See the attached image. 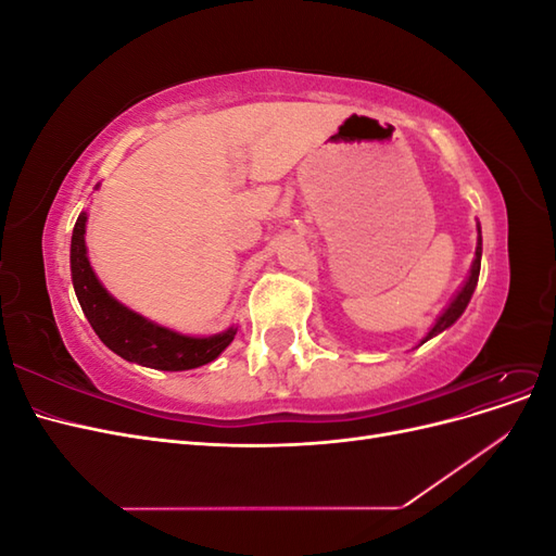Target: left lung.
<instances>
[{
    "label": "left lung",
    "mask_w": 556,
    "mask_h": 556,
    "mask_svg": "<svg viewBox=\"0 0 556 556\" xmlns=\"http://www.w3.org/2000/svg\"><path fill=\"white\" fill-rule=\"evenodd\" d=\"M480 260H482V233H480V225H478V245H476V257H473V264H470V271H468V276H466L464 285L459 288V292L452 296V301H450V304L445 306V311H443L439 317H435L433 327L427 331L425 339L419 341V345L427 343L429 339H433V336L443 333L445 329H450V327H452L454 323H457V319L462 317V313H464V311H466V306H468L470 296H473V292H476L478 276H480Z\"/></svg>",
    "instance_id": "obj_1"
}]
</instances>
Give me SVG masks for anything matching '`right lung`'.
Returning <instances> with one entry per match:
<instances>
[{
    "instance_id": "1",
    "label": "right lung",
    "mask_w": 556,
    "mask_h": 556,
    "mask_svg": "<svg viewBox=\"0 0 556 556\" xmlns=\"http://www.w3.org/2000/svg\"><path fill=\"white\" fill-rule=\"evenodd\" d=\"M88 213L83 211L72 233V282L78 304L102 343L123 359L157 368V371H190L217 359L237 336V325L213 336H190L121 304L97 278L86 245Z\"/></svg>"
}]
</instances>
